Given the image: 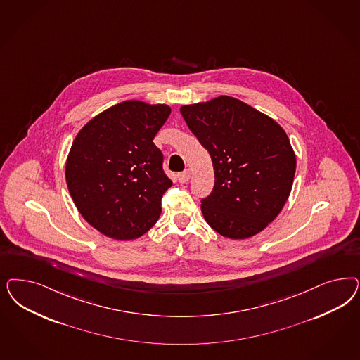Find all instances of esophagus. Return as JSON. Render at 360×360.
I'll return each mask as SVG.
<instances>
[{"label":"esophagus","mask_w":360,"mask_h":360,"mask_svg":"<svg viewBox=\"0 0 360 360\" xmlns=\"http://www.w3.org/2000/svg\"><path fill=\"white\" fill-rule=\"evenodd\" d=\"M189 177H191V171L189 169H186L184 172H180V174H177V180L180 183H186L189 180Z\"/></svg>","instance_id":"esophagus-1"}]
</instances>
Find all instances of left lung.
Here are the masks:
<instances>
[{
  "label": "left lung",
  "mask_w": 360,
  "mask_h": 360,
  "mask_svg": "<svg viewBox=\"0 0 360 360\" xmlns=\"http://www.w3.org/2000/svg\"><path fill=\"white\" fill-rule=\"evenodd\" d=\"M180 112L213 162L214 186L201 200L205 221L233 240L264 231L283 208L295 174V155L283 128L225 95L183 105Z\"/></svg>",
  "instance_id": "obj_1"
}]
</instances>
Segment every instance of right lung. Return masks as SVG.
<instances>
[{"mask_svg": "<svg viewBox=\"0 0 360 360\" xmlns=\"http://www.w3.org/2000/svg\"><path fill=\"white\" fill-rule=\"evenodd\" d=\"M169 114L168 105L126 101L95 116L72 141L66 183L96 231L126 241L159 220L162 195L172 181L152 140Z\"/></svg>", "mask_w": 360, "mask_h": 360, "instance_id": "right-lung-1", "label": "right lung"}]
</instances>
